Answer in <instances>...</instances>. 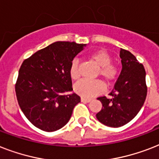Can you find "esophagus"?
Instances as JSON below:
<instances>
[{
    "label": "esophagus",
    "mask_w": 159,
    "mask_h": 159,
    "mask_svg": "<svg viewBox=\"0 0 159 159\" xmlns=\"http://www.w3.org/2000/svg\"><path fill=\"white\" fill-rule=\"evenodd\" d=\"M90 98H85V97H81V102H91Z\"/></svg>",
    "instance_id": "1"
}]
</instances>
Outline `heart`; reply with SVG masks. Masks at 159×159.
I'll return each mask as SVG.
<instances>
[{
    "mask_svg": "<svg viewBox=\"0 0 159 159\" xmlns=\"http://www.w3.org/2000/svg\"><path fill=\"white\" fill-rule=\"evenodd\" d=\"M90 58L100 67L98 74L102 77L107 82L115 81L118 75V68L111 64V57L108 52L104 49H99L90 55ZM69 74L72 79L76 80L80 77L79 62L74 59L71 62ZM104 89V86L101 81H90L82 79L77 82L74 86V91L77 94L84 97H92L99 94Z\"/></svg>",
    "mask_w": 159,
    "mask_h": 159,
    "instance_id": "1",
    "label": "heart"
}]
</instances>
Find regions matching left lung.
I'll list each match as a JSON object with an SVG mask.
<instances>
[{"mask_svg": "<svg viewBox=\"0 0 159 159\" xmlns=\"http://www.w3.org/2000/svg\"><path fill=\"white\" fill-rule=\"evenodd\" d=\"M122 70L113 91L111 98L98 97L102 110L97 114V120L110 127H120L132 120L139 113L147 96L146 72L143 64L130 52L120 49Z\"/></svg>", "mask_w": 159, "mask_h": 159, "instance_id": "8db88e82", "label": "left lung"}]
</instances>
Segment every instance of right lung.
I'll use <instances>...</instances> for the list:
<instances>
[{
	"mask_svg": "<svg viewBox=\"0 0 159 159\" xmlns=\"http://www.w3.org/2000/svg\"><path fill=\"white\" fill-rule=\"evenodd\" d=\"M87 44L55 42L21 65L16 84L19 106L25 117L43 131L57 130L69 121L81 98L72 92L71 62Z\"/></svg>",
	"mask_w": 159,
	"mask_h": 159,
	"instance_id": "obj_1",
	"label": "right lung"
}]
</instances>
